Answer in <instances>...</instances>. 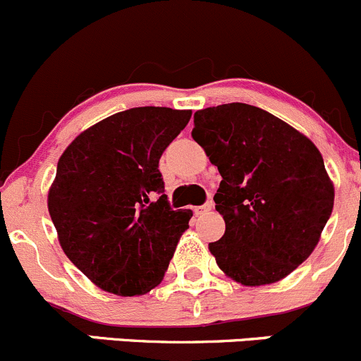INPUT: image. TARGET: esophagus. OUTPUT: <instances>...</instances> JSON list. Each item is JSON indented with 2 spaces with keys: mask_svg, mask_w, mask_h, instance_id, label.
Wrapping results in <instances>:
<instances>
[{
  "mask_svg": "<svg viewBox=\"0 0 361 361\" xmlns=\"http://www.w3.org/2000/svg\"><path fill=\"white\" fill-rule=\"evenodd\" d=\"M212 208H213V202L208 201V202H204L202 206H195L194 213H195V215H204V213L212 212Z\"/></svg>",
  "mask_w": 361,
  "mask_h": 361,
  "instance_id": "34e87169",
  "label": "esophagus"
}]
</instances>
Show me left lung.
Returning <instances> with one entry per match:
<instances>
[{"label":"left lung","mask_w":361,"mask_h":361,"mask_svg":"<svg viewBox=\"0 0 361 361\" xmlns=\"http://www.w3.org/2000/svg\"><path fill=\"white\" fill-rule=\"evenodd\" d=\"M192 137L222 176L213 201L226 233L208 247L219 268L250 288L288 277L334 209L319 149L281 118L240 102L197 111Z\"/></svg>","instance_id":"1"}]
</instances>
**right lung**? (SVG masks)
Returning <instances> with one entry per match:
<instances>
[{"mask_svg": "<svg viewBox=\"0 0 361 361\" xmlns=\"http://www.w3.org/2000/svg\"><path fill=\"white\" fill-rule=\"evenodd\" d=\"M192 111L134 107L80 132L58 160L47 206L66 257L97 288L139 296L162 282L190 209H173L159 160Z\"/></svg>", "mask_w": 361, "mask_h": 361, "instance_id": "1", "label": "right lung"}]
</instances>
